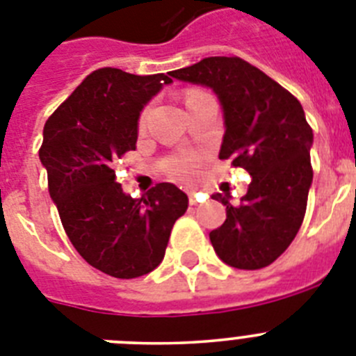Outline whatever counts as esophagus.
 I'll return each instance as SVG.
<instances>
[{"instance_id": "1", "label": "esophagus", "mask_w": 356, "mask_h": 356, "mask_svg": "<svg viewBox=\"0 0 356 356\" xmlns=\"http://www.w3.org/2000/svg\"><path fill=\"white\" fill-rule=\"evenodd\" d=\"M188 203H191V205H193V207H196V205H197V197H196V194H194V193H188Z\"/></svg>"}]
</instances>
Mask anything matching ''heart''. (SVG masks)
Instances as JSON below:
<instances>
[{"instance_id": "1", "label": "heart", "mask_w": 356, "mask_h": 356, "mask_svg": "<svg viewBox=\"0 0 356 356\" xmlns=\"http://www.w3.org/2000/svg\"><path fill=\"white\" fill-rule=\"evenodd\" d=\"M193 94L196 92H191L188 96H193ZM147 118H149V106H146V108L140 112L139 130H144V128H146ZM197 168H200V162H197L196 156H180V159H175L169 162L168 175L171 176V178H175V180L188 181L193 180L194 176L197 175Z\"/></svg>"}]
</instances>
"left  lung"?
<instances>
[{
    "mask_svg": "<svg viewBox=\"0 0 356 356\" xmlns=\"http://www.w3.org/2000/svg\"><path fill=\"white\" fill-rule=\"evenodd\" d=\"M172 78L207 85L222 105L226 131L219 159L251 175L248 194L226 207V221L210 232L217 257L237 269H262L294 241L312 184L314 134L301 103L259 67L238 56H209Z\"/></svg>",
    "mask_w": 356,
    "mask_h": 356,
    "instance_id": "obj_1",
    "label": "left lung"
}]
</instances>
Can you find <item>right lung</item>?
<instances>
[{
  "instance_id": "obj_1",
  "label": "right lung",
  "mask_w": 356,
  "mask_h": 356,
  "mask_svg": "<svg viewBox=\"0 0 356 356\" xmlns=\"http://www.w3.org/2000/svg\"><path fill=\"white\" fill-rule=\"evenodd\" d=\"M171 81L163 72L96 69L44 124L39 156L65 234L85 262L114 278L153 271L187 212V194L176 185L156 184L134 200L114 172V162L135 149L143 106Z\"/></svg>"
}]
</instances>
